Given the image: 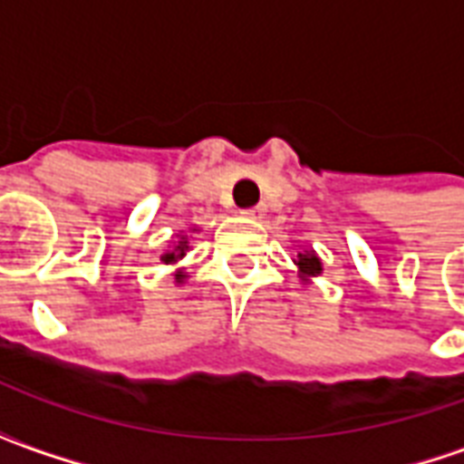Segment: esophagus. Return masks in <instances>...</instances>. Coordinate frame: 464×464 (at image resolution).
Wrapping results in <instances>:
<instances>
[{
    "label": "esophagus",
    "mask_w": 464,
    "mask_h": 464,
    "mask_svg": "<svg viewBox=\"0 0 464 464\" xmlns=\"http://www.w3.org/2000/svg\"><path fill=\"white\" fill-rule=\"evenodd\" d=\"M243 216H246V218H251V221H261L263 216H266V208H261V206H256V208H246Z\"/></svg>",
    "instance_id": "1"
}]
</instances>
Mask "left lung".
Instances as JSON below:
<instances>
[{
    "label": "left lung",
    "mask_w": 464,
    "mask_h": 464,
    "mask_svg": "<svg viewBox=\"0 0 464 464\" xmlns=\"http://www.w3.org/2000/svg\"><path fill=\"white\" fill-rule=\"evenodd\" d=\"M293 263H295V271H298V278L303 281V285H308L315 276L323 273L321 258L313 248H305V251L298 253V258H293Z\"/></svg>",
    "instance_id": "8db88e82"
}]
</instances>
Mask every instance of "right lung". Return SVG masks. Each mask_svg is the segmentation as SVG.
<instances>
[{
    "label": "right lung",
    "mask_w": 464,
    "mask_h": 464,
    "mask_svg": "<svg viewBox=\"0 0 464 464\" xmlns=\"http://www.w3.org/2000/svg\"><path fill=\"white\" fill-rule=\"evenodd\" d=\"M196 231H198V228L193 226L191 233H196ZM188 248H191V246H188V236H186V233H179V236H176V241H173L161 256V261L166 263V266H176V271H173V281H176V285H181V283H186V278H188L186 268H183V266H179V263L183 261V256L188 253Z\"/></svg>",
    "instance_id": "right-lung-1"
}]
</instances>
